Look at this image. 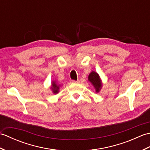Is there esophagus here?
<instances>
[{
    "instance_id": "obj_1",
    "label": "esophagus",
    "mask_w": 150,
    "mask_h": 150,
    "mask_svg": "<svg viewBox=\"0 0 150 150\" xmlns=\"http://www.w3.org/2000/svg\"><path fill=\"white\" fill-rule=\"evenodd\" d=\"M71 82H72V83H73V84H77L79 82V81H72Z\"/></svg>"
}]
</instances>
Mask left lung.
<instances>
[{
    "mask_svg": "<svg viewBox=\"0 0 150 150\" xmlns=\"http://www.w3.org/2000/svg\"><path fill=\"white\" fill-rule=\"evenodd\" d=\"M88 81L91 82L95 90L96 93H98L103 88V82L99 75L97 72L92 71L88 75Z\"/></svg>",
    "mask_w": 150,
    "mask_h": 150,
    "instance_id": "1",
    "label": "left lung"
}]
</instances>
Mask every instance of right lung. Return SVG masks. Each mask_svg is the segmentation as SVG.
Here are the masks:
<instances>
[{
    "instance_id": "right-lung-1",
    "label": "right lung",
    "mask_w": 150,
    "mask_h": 150,
    "mask_svg": "<svg viewBox=\"0 0 150 150\" xmlns=\"http://www.w3.org/2000/svg\"><path fill=\"white\" fill-rule=\"evenodd\" d=\"M60 86L61 85L57 83V81H52V84H51L50 89L52 90L53 94H57L59 93Z\"/></svg>"
}]
</instances>
